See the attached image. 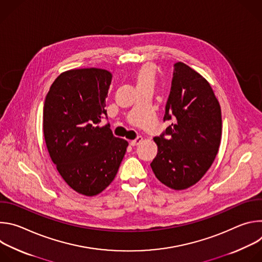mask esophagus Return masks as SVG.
<instances>
[{
    "label": "esophagus",
    "instance_id": "1",
    "mask_svg": "<svg viewBox=\"0 0 262 262\" xmlns=\"http://www.w3.org/2000/svg\"><path fill=\"white\" fill-rule=\"evenodd\" d=\"M142 140H143L142 137H138V138H136L135 140L130 141L129 144H130V146H137V145H139V144L142 142Z\"/></svg>",
    "mask_w": 262,
    "mask_h": 262
}]
</instances>
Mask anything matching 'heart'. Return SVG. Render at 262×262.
I'll return each instance as SVG.
<instances>
[{
  "mask_svg": "<svg viewBox=\"0 0 262 262\" xmlns=\"http://www.w3.org/2000/svg\"><path fill=\"white\" fill-rule=\"evenodd\" d=\"M156 77V68L152 64H144L138 68L135 74V80L138 86L145 84H154Z\"/></svg>",
  "mask_w": 262,
  "mask_h": 262,
  "instance_id": "heart-1",
  "label": "heart"
}]
</instances>
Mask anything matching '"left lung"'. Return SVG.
Returning a JSON list of instances; mask_svg holds the SVG:
<instances>
[{"label": "left lung", "instance_id": "8db88e82", "mask_svg": "<svg viewBox=\"0 0 262 262\" xmlns=\"http://www.w3.org/2000/svg\"><path fill=\"white\" fill-rule=\"evenodd\" d=\"M173 122L154 140L158 155L150 164L156 177L179 191L198 182L217 154L222 135L220 103L200 73L174 64L164 121Z\"/></svg>", "mask_w": 262, "mask_h": 262}]
</instances>
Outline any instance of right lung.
<instances>
[{
	"instance_id": "obj_1",
	"label": "right lung",
	"mask_w": 262,
	"mask_h": 262,
	"mask_svg": "<svg viewBox=\"0 0 262 262\" xmlns=\"http://www.w3.org/2000/svg\"><path fill=\"white\" fill-rule=\"evenodd\" d=\"M112 73L100 68L71 69L52 84L43 105V134L53 163L72 190L101 193L114 180L127 141L116 138L107 119L105 97Z\"/></svg>"
}]
</instances>
